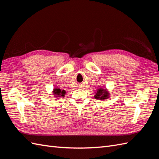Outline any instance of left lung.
Returning <instances> with one entry per match:
<instances>
[{
    "mask_svg": "<svg viewBox=\"0 0 159 159\" xmlns=\"http://www.w3.org/2000/svg\"><path fill=\"white\" fill-rule=\"evenodd\" d=\"M109 93L107 91V89H103L102 88H100L97 90V92H96L94 98L96 99H99V100H105L109 98Z\"/></svg>",
    "mask_w": 159,
    "mask_h": 159,
    "instance_id": "8db88e82",
    "label": "left lung"
}]
</instances>
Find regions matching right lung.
<instances>
[{
	"label": "right lung",
	"mask_w": 159,
	"mask_h": 159,
	"mask_svg": "<svg viewBox=\"0 0 159 159\" xmlns=\"http://www.w3.org/2000/svg\"><path fill=\"white\" fill-rule=\"evenodd\" d=\"M53 93L55 95L56 98H64L66 94L65 90H61L60 88H54V91H53Z\"/></svg>",
	"instance_id": "obj_1"
}]
</instances>
